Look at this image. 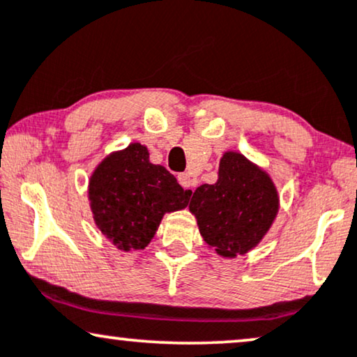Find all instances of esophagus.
I'll use <instances>...</instances> for the list:
<instances>
[{"label":"esophagus","instance_id":"1","mask_svg":"<svg viewBox=\"0 0 357 357\" xmlns=\"http://www.w3.org/2000/svg\"><path fill=\"white\" fill-rule=\"evenodd\" d=\"M178 181L184 189H194V186H196V181H194L192 176L189 173H179L178 174Z\"/></svg>","mask_w":357,"mask_h":357}]
</instances>
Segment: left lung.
Wrapping results in <instances>:
<instances>
[{
    "label": "left lung",
    "mask_w": 357,
    "mask_h": 357,
    "mask_svg": "<svg viewBox=\"0 0 357 357\" xmlns=\"http://www.w3.org/2000/svg\"><path fill=\"white\" fill-rule=\"evenodd\" d=\"M278 207V191L269 176L234 151L220 160L217 183L202 184L189 202L204 241L225 258L255 248Z\"/></svg>",
    "instance_id": "obj_1"
}]
</instances>
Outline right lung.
I'll list each match as a JSON object with an SVG mask.
<instances>
[{
  "instance_id": "obj_1",
  "label": "right lung",
  "mask_w": 357,
  "mask_h": 357,
  "mask_svg": "<svg viewBox=\"0 0 357 357\" xmlns=\"http://www.w3.org/2000/svg\"><path fill=\"white\" fill-rule=\"evenodd\" d=\"M189 197L165 166L150 163L140 144L107 156L89 181L96 225L123 251L144 250L165 213L184 208Z\"/></svg>"
}]
</instances>
